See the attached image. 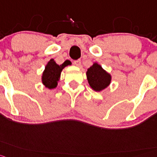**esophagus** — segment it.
<instances>
[{"instance_id":"1","label":"esophagus","mask_w":157,"mask_h":157,"mask_svg":"<svg viewBox=\"0 0 157 157\" xmlns=\"http://www.w3.org/2000/svg\"><path fill=\"white\" fill-rule=\"evenodd\" d=\"M73 64L77 65V66H78V67H80L81 66V61H80V59L75 60L74 62H73Z\"/></svg>"}]
</instances>
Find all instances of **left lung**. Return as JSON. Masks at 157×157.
<instances>
[{
	"instance_id": "1",
	"label": "left lung",
	"mask_w": 157,
	"mask_h": 157,
	"mask_svg": "<svg viewBox=\"0 0 157 157\" xmlns=\"http://www.w3.org/2000/svg\"><path fill=\"white\" fill-rule=\"evenodd\" d=\"M86 74L89 85L96 92H100L106 88L111 83V75L97 63H94L88 69Z\"/></svg>"
}]
</instances>
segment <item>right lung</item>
I'll return each mask as SVG.
<instances>
[{
    "label": "right lung",
    "mask_w": 157,
    "mask_h": 157,
    "mask_svg": "<svg viewBox=\"0 0 157 157\" xmlns=\"http://www.w3.org/2000/svg\"><path fill=\"white\" fill-rule=\"evenodd\" d=\"M65 64L60 65L56 64L54 59H51L47 63L44 72H43V77H42L43 84L46 88L52 89V88L57 87L58 81L60 78V75H61V72L65 68Z\"/></svg>",
    "instance_id": "obj_1"
}]
</instances>
